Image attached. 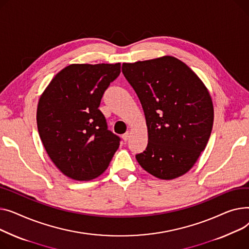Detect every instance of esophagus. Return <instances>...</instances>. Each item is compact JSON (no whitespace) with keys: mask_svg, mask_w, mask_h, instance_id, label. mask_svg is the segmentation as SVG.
I'll return each mask as SVG.
<instances>
[{"mask_svg":"<svg viewBox=\"0 0 249 249\" xmlns=\"http://www.w3.org/2000/svg\"><path fill=\"white\" fill-rule=\"evenodd\" d=\"M128 138H129V133H125L124 135H123V140L124 142H126L128 140Z\"/></svg>","mask_w":249,"mask_h":249,"instance_id":"34e87169","label":"esophagus"}]
</instances>
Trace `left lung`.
Returning a JSON list of instances; mask_svg holds the SVG:
<instances>
[{"label": "left lung", "mask_w": 249, "mask_h": 249, "mask_svg": "<svg viewBox=\"0 0 249 249\" xmlns=\"http://www.w3.org/2000/svg\"><path fill=\"white\" fill-rule=\"evenodd\" d=\"M123 73L144 112L148 145L136 159L156 178L183 176L197 162L209 141L213 102L205 84L173 56L123 63Z\"/></svg>", "instance_id": "1"}]
</instances>
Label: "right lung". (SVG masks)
Wrapping results in <instances>:
<instances>
[{
    "instance_id": "1",
    "label": "right lung",
    "mask_w": 249,
    "mask_h": 249,
    "mask_svg": "<svg viewBox=\"0 0 249 249\" xmlns=\"http://www.w3.org/2000/svg\"><path fill=\"white\" fill-rule=\"evenodd\" d=\"M121 73V63L70 64L60 70L41 94L37 126L49 158L75 181L104 173L120 147L98 109L106 89Z\"/></svg>"
}]
</instances>
